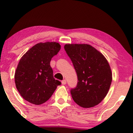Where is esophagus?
<instances>
[{"mask_svg":"<svg viewBox=\"0 0 133 133\" xmlns=\"http://www.w3.org/2000/svg\"><path fill=\"white\" fill-rule=\"evenodd\" d=\"M62 84L64 85H65V84H66V80H65V79H64L63 81H62Z\"/></svg>","mask_w":133,"mask_h":133,"instance_id":"1","label":"esophagus"}]
</instances>
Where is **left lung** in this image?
Returning a JSON list of instances; mask_svg holds the SVG:
<instances>
[{
	"label": "left lung",
	"mask_w": 133,
	"mask_h": 133,
	"mask_svg": "<svg viewBox=\"0 0 133 133\" xmlns=\"http://www.w3.org/2000/svg\"><path fill=\"white\" fill-rule=\"evenodd\" d=\"M64 49L77 75L76 87L70 90L74 102L83 108L96 106L106 97L112 81L107 59L89 44H68Z\"/></svg>",
	"instance_id": "left-lung-1"
}]
</instances>
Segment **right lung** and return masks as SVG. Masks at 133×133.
Returning <instances> with one entry per match:
<instances>
[{"instance_id":"add662e5","label":"right lung","mask_w":133,"mask_h":133,"mask_svg":"<svg viewBox=\"0 0 133 133\" xmlns=\"http://www.w3.org/2000/svg\"><path fill=\"white\" fill-rule=\"evenodd\" d=\"M61 46L56 42L40 43L22 57L15 72V83L21 96L31 104L40 105L51 97L61 82L53 77L50 65Z\"/></svg>"}]
</instances>
